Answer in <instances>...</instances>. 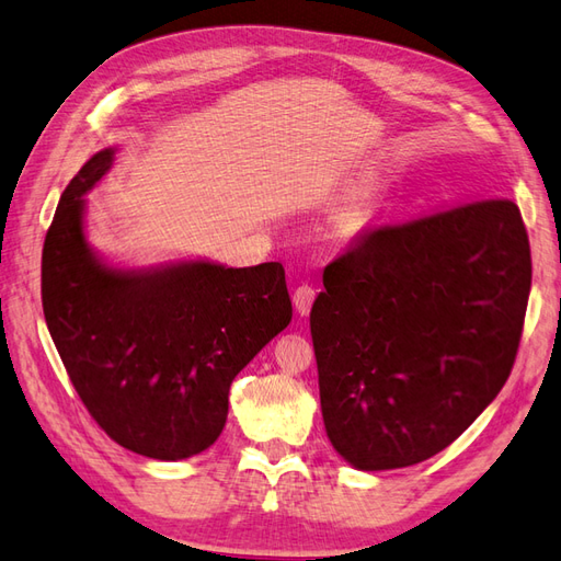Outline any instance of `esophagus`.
Listing matches in <instances>:
<instances>
[{"label": "esophagus", "instance_id": "34e87169", "mask_svg": "<svg viewBox=\"0 0 561 561\" xmlns=\"http://www.w3.org/2000/svg\"><path fill=\"white\" fill-rule=\"evenodd\" d=\"M313 299H317V288H313V285H307V283L299 285V288L293 295V302H295V309L299 311V317H307V313L313 307Z\"/></svg>", "mask_w": 561, "mask_h": 561}]
</instances>
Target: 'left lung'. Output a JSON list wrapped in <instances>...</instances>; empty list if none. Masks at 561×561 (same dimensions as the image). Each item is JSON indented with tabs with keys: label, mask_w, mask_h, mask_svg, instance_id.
Here are the masks:
<instances>
[{
	"label": "left lung",
	"mask_w": 561,
	"mask_h": 561,
	"mask_svg": "<svg viewBox=\"0 0 561 561\" xmlns=\"http://www.w3.org/2000/svg\"><path fill=\"white\" fill-rule=\"evenodd\" d=\"M512 199H471L368 230L311 309L325 433L362 471L443 453L507 383L530 293Z\"/></svg>",
	"instance_id": "1"
}]
</instances>
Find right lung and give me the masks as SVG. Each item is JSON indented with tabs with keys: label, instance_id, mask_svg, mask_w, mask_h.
I'll return each instance as SVG.
<instances>
[{
	"label": "right lung",
	"instance_id": "add662e5",
	"mask_svg": "<svg viewBox=\"0 0 561 561\" xmlns=\"http://www.w3.org/2000/svg\"><path fill=\"white\" fill-rule=\"evenodd\" d=\"M94 154L66 187L43 248V309L66 374L121 447L175 461L216 443L236 376L293 319L285 268L207 262L152 273L100 264L83 195L112 167Z\"/></svg>",
	"mask_w": 561,
	"mask_h": 561
}]
</instances>
